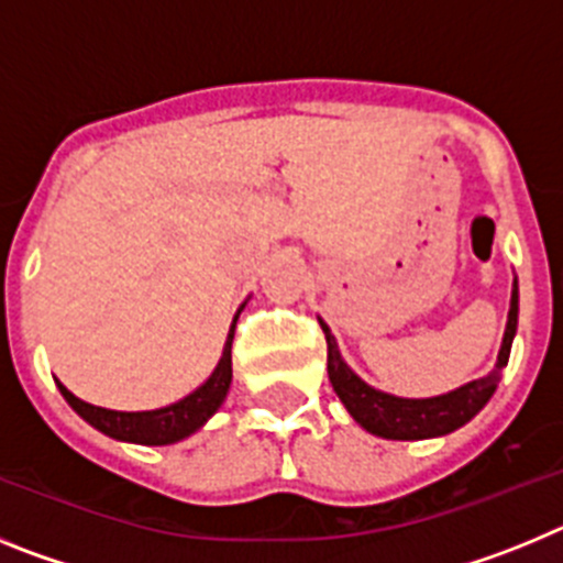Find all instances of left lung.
Here are the masks:
<instances>
[{
  "label": "left lung",
  "instance_id": "left-lung-1",
  "mask_svg": "<svg viewBox=\"0 0 563 563\" xmlns=\"http://www.w3.org/2000/svg\"><path fill=\"white\" fill-rule=\"evenodd\" d=\"M516 321H519V287L514 285L505 341H501L496 369L490 375L479 377V380H471L462 389L440 397H429V400H406V397L383 395V391L366 386L341 361L335 338H332L330 327L321 321V330H324L327 338V372H330L332 389H335L346 411L361 422L363 429L377 437H386V440H422V437L451 434L460 426H465L490 400V395L499 386L501 372H505L507 357H510V346H514Z\"/></svg>",
  "mask_w": 563,
  "mask_h": 563
}]
</instances>
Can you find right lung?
<instances>
[{"label": "right lung", "mask_w": 563, "mask_h": 563, "mask_svg": "<svg viewBox=\"0 0 563 563\" xmlns=\"http://www.w3.org/2000/svg\"><path fill=\"white\" fill-rule=\"evenodd\" d=\"M239 318V312H236ZM236 318H233L231 332H228L225 352H222L220 363L213 375L202 383L200 389L191 391L188 397H183L180 402L166 406V409L157 411H112L101 409V406H89V402L78 400L73 391H67L58 383L64 400L89 422L96 426L103 434L114 437V440L126 442H141V445H168V442H177L183 437L194 434L200 429L202 422L220 409L222 400L228 395V386H231V343H233V330H236Z\"/></svg>", "instance_id": "right-lung-1"}]
</instances>
